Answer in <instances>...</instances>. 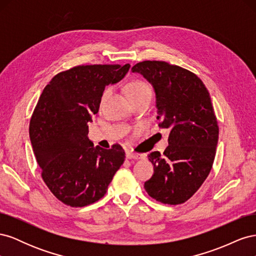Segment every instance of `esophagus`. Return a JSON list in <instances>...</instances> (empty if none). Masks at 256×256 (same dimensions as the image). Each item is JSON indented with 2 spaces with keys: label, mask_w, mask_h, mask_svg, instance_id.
<instances>
[{
  "label": "esophagus",
  "mask_w": 256,
  "mask_h": 256,
  "mask_svg": "<svg viewBox=\"0 0 256 256\" xmlns=\"http://www.w3.org/2000/svg\"><path fill=\"white\" fill-rule=\"evenodd\" d=\"M126 157H127V159H134V160H136V159L142 158V154H136V152H126Z\"/></svg>",
  "instance_id": "34e87169"
}]
</instances>
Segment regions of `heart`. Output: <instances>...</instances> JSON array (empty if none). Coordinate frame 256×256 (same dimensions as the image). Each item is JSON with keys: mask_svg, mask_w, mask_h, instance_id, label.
<instances>
[{"mask_svg": "<svg viewBox=\"0 0 256 256\" xmlns=\"http://www.w3.org/2000/svg\"><path fill=\"white\" fill-rule=\"evenodd\" d=\"M112 92V88L111 86H108L102 95V98H100V104H104L106 102V99L110 96ZM127 92L129 97L132 99L138 98V97H142L145 95H152V92L148 85H147L144 81L141 80H134L131 81L128 85H127Z\"/></svg>", "mask_w": 256, "mask_h": 256, "instance_id": "b5f03b06", "label": "heart"}]
</instances>
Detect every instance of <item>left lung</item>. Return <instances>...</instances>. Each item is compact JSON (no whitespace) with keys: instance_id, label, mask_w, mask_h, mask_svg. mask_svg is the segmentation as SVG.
<instances>
[{"instance_id":"obj_1","label":"left lung","mask_w":256,"mask_h":256,"mask_svg":"<svg viewBox=\"0 0 256 256\" xmlns=\"http://www.w3.org/2000/svg\"><path fill=\"white\" fill-rule=\"evenodd\" d=\"M132 72L152 84L159 126L171 130L164 152L148 154L154 175L144 188L160 203L182 204L198 190L214 164L219 126L210 96L196 74L164 60L140 62Z\"/></svg>"}]
</instances>
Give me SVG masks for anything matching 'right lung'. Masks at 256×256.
<instances>
[{"instance_id": "obj_1", "label": "right lung", "mask_w": 256, "mask_h": 256, "mask_svg": "<svg viewBox=\"0 0 256 256\" xmlns=\"http://www.w3.org/2000/svg\"><path fill=\"white\" fill-rule=\"evenodd\" d=\"M130 65H79L54 76L38 99L30 138L42 177L53 196L72 207L102 198L125 161L120 144L110 150L88 140L92 115L104 88L120 81Z\"/></svg>"}]
</instances>
